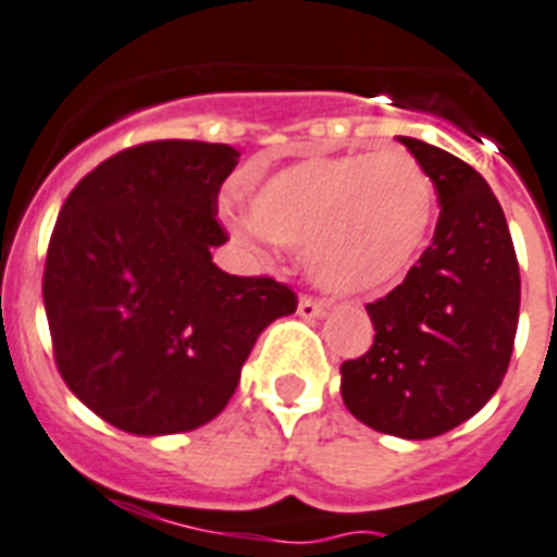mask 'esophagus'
Instances as JSON below:
<instances>
[{
  "instance_id": "esophagus-1",
  "label": "esophagus",
  "mask_w": 557,
  "mask_h": 557,
  "mask_svg": "<svg viewBox=\"0 0 557 557\" xmlns=\"http://www.w3.org/2000/svg\"><path fill=\"white\" fill-rule=\"evenodd\" d=\"M297 314H300V318H306V320L323 318L325 302L314 300V297H300V302H297Z\"/></svg>"
}]
</instances>
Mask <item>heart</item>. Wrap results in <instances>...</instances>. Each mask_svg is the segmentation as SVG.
<instances>
[{"label": "heart", "mask_w": 557, "mask_h": 557, "mask_svg": "<svg viewBox=\"0 0 557 557\" xmlns=\"http://www.w3.org/2000/svg\"><path fill=\"white\" fill-rule=\"evenodd\" d=\"M251 216L225 214L243 243L300 248L314 283L366 294L414 265L435 220V188L406 151L311 157L248 191Z\"/></svg>", "instance_id": "1"}]
</instances>
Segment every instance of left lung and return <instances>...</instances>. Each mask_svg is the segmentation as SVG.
<instances>
[{
  "mask_svg": "<svg viewBox=\"0 0 557 557\" xmlns=\"http://www.w3.org/2000/svg\"><path fill=\"white\" fill-rule=\"evenodd\" d=\"M435 183L432 246L366 311L372 349L341 366L346 409L383 435L426 441L486 406L512 357L521 274L504 208L472 165L400 137Z\"/></svg>",
  "mask_w": 557,
  "mask_h": 557,
  "instance_id": "left-lung-1",
  "label": "left lung"
}]
</instances>
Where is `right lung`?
I'll list each match as a JSON object with an SVG mask.
<instances>
[{
    "label": "right lung",
    "mask_w": 557,
    "mask_h": 557,
    "mask_svg": "<svg viewBox=\"0 0 557 557\" xmlns=\"http://www.w3.org/2000/svg\"><path fill=\"white\" fill-rule=\"evenodd\" d=\"M239 151L160 139L125 148L67 194L45 260L62 381L131 435H176L232 400L257 337L294 314L271 277L216 269V194Z\"/></svg>",
    "instance_id": "right-lung-1"
}]
</instances>
